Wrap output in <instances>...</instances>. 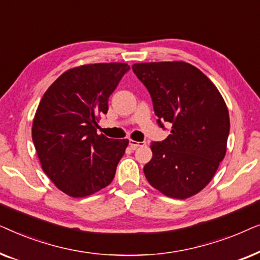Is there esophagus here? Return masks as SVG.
I'll return each mask as SVG.
<instances>
[{
	"mask_svg": "<svg viewBox=\"0 0 260 260\" xmlns=\"http://www.w3.org/2000/svg\"><path fill=\"white\" fill-rule=\"evenodd\" d=\"M145 143L144 142H136V141H134V140H130L129 141V145H130V148L133 149V150H135V149H137L138 147H142V145H144Z\"/></svg>",
	"mask_w": 260,
	"mask_h": 260,
	"instance_id": "esophagus-1",
	"label": "esophagus"
}]
</instances>
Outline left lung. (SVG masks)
Returning a JSON list of instances; mask_svg holds the SVG:
<instances>
[{
    "label": "left lung",
    "mask_w": 260,
    "mask_h": 260,
    "mask_svg": "<svg viewBox=\"0 0 260 260\" xmlns=\"http://www.w3.org/2000/svg\"><path fill=\"white\" fill-rule=\"evenodd\" d=\"M133 71L150 93L158 125L170 135L152 142L144 166L148 182L166 197L187 199L213 179L226 154L230 116L215 85L184 61L134 63Z\"/></svg>",
    "instance_id": "left-lung-1"
}]
</instances>
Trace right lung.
Wrapping results in <instances>:
<instances>
[{
	"instance_id": "add662e5",
	"label": "right lung",
	"mask_w": 260,
	"mask_h": 260,
	"mask_svg": "<svg viewBox=\"0 0 260 260\" xmlns=\"http://www.w3.org/2000/svg\"><path fill=\"white\" fill-rule=\"evenodd\" d=\"M127 63H91L62 73L45 92L31 127L39 159L52 182L73 198L94 194L111 183L127 140L98 135V118Z\"/></svg>"
}]
</instances>
